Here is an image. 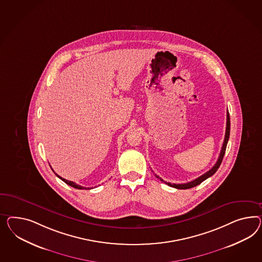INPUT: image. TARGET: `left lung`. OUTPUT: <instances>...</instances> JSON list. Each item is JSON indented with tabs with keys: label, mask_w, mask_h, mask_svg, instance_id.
I'll return each instance as SVG.
<instances>
[{
	"label": "left lung",
	"mask_w": 262,
	"mask_h": 262,
	"mask_svg": "<svg viewBox=\"0 0 262 262\" xmlns=\"http://www.w3.org/2000/svg\"><path fill=\"white\" fill-rule=\"evenodd\" d=\"M230 126H231V123H230V115H229V113L227 112V125H226V133H225V138H224V142H223V145H222V148H221V151H220V157H219V159H217V161L216 163L214 164V166L212 167V169L210 170H208L207 172H205L204 174H202L201 177H198L196 179H194V180H192L191 182H188V183H184V184H171L170 182H166V181H164L162 178H160V177H157V178H159L161 181L163 182H165L166 184L169 185L170 187H173V188H176V189H180V190H186V189H190V188H193V187H195V186H198V185L200 184V183H202L204 180H206L207 178H209L210 177H212V174H214L215 173V171L217 170V169L220 168V164L222 162V160H223V157H224V155H225V150H226L227 147V143H228V140H229V137H230Z\"/></svg>",
	"instance_id": "8db88e82"
}]
</instances>
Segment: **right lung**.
<instances>
[{
    "label": "right lung",
    "mask_w": 262,
    "mask_h": 262,
    "mask_svg": "<svg viewBox=\"0 0 262 262\" xmlns=\"http://www.w3.org/2000/svg\"><path fill=\"white\" fill-rule=\"evenodd\" d=\"M51 170H52V168H51ZM54 171V170H53ZM55 173V172H54ZM57 177H59L61 180H63L64 183H67L68 185H70L71 187H73V188H75V189H78V190H90V189H92V188H85V187H82V186H80V185L76 184V183H74V182H72V181H69V180H67V179H64L63 177H60V176H58L57 173H55Z\"/></svg>",
    "instance_id": "right-lung-1"
}]
</instances>
